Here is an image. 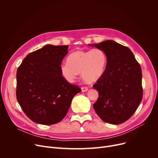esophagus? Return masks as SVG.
Segmentation results:
<instances>
[{
    "label": "esophagus",
    "instance_id": "obj_1",
    "mask_svg": "<svg viewBox=\"0 0 158 158\" xmlns=\"http://www.w3.org/2000/svg\"><path fill=\"white\" fill-rule=\"evenodd\" d=\"M81 90H82V92H87V91L88 90V88L87 87L84 86V87H82L81 88Z\"/></svg>",
    "mask_w": 158,
    "mask_h": 158
}]
</instances>
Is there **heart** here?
Masks as SVG:
<instances>
[{
	"label": "heart",
	"instance_id": "heart-1",
	"mask_svg": "<svg viewBox=\"0 0 158 158\" xmlns=\"http://www.w3.org/2000/svg\"><path fill=\"white\" fill-rule=\"evenodd\" d=\"M67 63H62L60 69L62 76L72 82L78 73L87 83H92L100 79L105 72L107 57L102 49L93 48L87 51H76L69 55Z\"/></svg>",
	"mask_w": 158,
	"mask_h": 158
}]
</instances>
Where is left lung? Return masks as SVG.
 <instances>
[{"label": "left lung", "mask_w": 158, "mask_h": 158, "mask_svg": "<svg viewBox=\"0 0 158 158\" xmlns=\"http://www.w3.org/2000/svg\"><path fill=\"white\" fill-rule=\"evenodd\" d=\"M89 45L102 49L107 57L105 72L93 87L98 93L94 108L105 122L114 125L125 122L142 99L140 65L130 48L114 41Z\"/></svg>", "instance_id": "obj_1"}]
</instances>
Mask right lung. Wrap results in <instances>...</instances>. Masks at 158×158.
Returning <instances> with one entry per match:
<instances>
[{
	"label": "right lung",
	"instance_id": "right-lung-1",
	"mask_svg": "<svg viewBox=\"0 0 158 158\" xmlns=\"http://www.w3.org/2000/svg\"><path fill=\"white\" fill-rule=\"evenodd\" d=\"M68 45H47L29 54L16 72V98L32 121L52 125L67 113L73 97L81 92L62 76L60 66Z\"/></svg>",
	"mask_w": 158,
	"mask_h": 158
}]
</instances>
